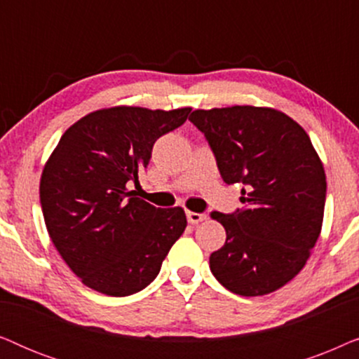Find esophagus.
I'll list each match as a JSON object with an SVG mask.
<instances>
[{
	"mask_svg": "<svg viewBox=\"0 0 359 359\" xmlns=\"http://www.w3.org/2000/svg\"><path fill=\"white\" fill-rule=\"evenodd\" d=\"M186 217H188L189 224H199L205 219V214H199V212H193V210H186Z\"/></svg>",
	"mask_w": 359,
	"mask_h": 359,
	"instance_id": "1",
	"label": "esophagus"
}]
</instances>
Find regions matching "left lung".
Instances as JSON below:
<instances>
[{"label": "left lung", "instance_id": "1", "mask_svg": "<svg viewBox=\"0 0 359 359\" xmlns=\"http://www.w3.org/2000/svg\"><path fill=\"white\" fill-rule=\"evenodd\" d=\"M220 176L242 183L247 204L235 214L212 212L224 225V247L210 255L215 279L238 296H264L306 266L322 230L327 181L307 132L273 107L196 109Z\"/></svg>", "mask_w": 359, "mask_h": 359}]
</instances>
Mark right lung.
Instances as JSON below:
<instances>
[{"mask_svg": "<svg viewBox=\"0 0 359 359\" xmlns=\"http://www.w3.org/2000/svg\"><path fill=\"white\" fill-rule=\"evenodd\" d=\"M191 107L114 106L93 111L62 135L41 176L52 243L85 286L112 297L139 292L186 229L181 208L130 196L156 139L178 129Z\"/></svg>", "mask_w": 359, "mask_h": 359, "instance_id": "right-lung-1", "label": "right lung"}]
</instances>
